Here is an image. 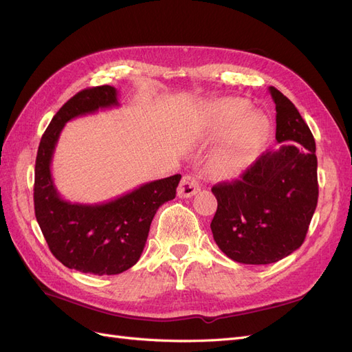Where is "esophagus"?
Segmentation results:
<instances>
[{"instance_id": "34e87169", "label": "esophagus", "mask_w": 352, "mask_h": 352, "mask_svg": "<svg viewBox=\"0 0 352 352\" xmlns=\"http://www.w3.org/2000/svg\"><path fill=\"white\" fill-rule=\"evenodd\" d=\"M199 182L197 180L195 176L192 175H185L180 180V185L177 188V195L179 198H189L195 195L197 192H199Z\"/></svg>"}]
</instances>
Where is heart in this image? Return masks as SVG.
Returning a JSON list of instances; mask_svg holds the SVG:
<instances>
[{
	"instance_id": "1",
	"label": "heart",
	"mask_w": 352,
	"mask_h": 352,
	"mask_svg": "<svg viewBox=\"0 0 352 352\" xmlns=\"http://www.w3.org/2000/svg\"><path fill=\"white\" fill-rule=\"evenodd\" d=\"M248 109V102L243 100H223L211 110L216 126L232 122L216 151V163L226 175L245 172L257 160L269 136V120Z\"/></svg>"
}]
</instances>
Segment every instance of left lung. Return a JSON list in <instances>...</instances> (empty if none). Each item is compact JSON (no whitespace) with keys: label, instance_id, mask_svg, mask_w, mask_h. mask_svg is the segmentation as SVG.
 I'll list each match as a JSON object with an SVG mask.
<instances>
[{"label":"left lung","instance_id":"left-lung-1","mask_svg":"<svg viewBox=\"0 0 352 352\" xmlns=\"http://www.w3.org/2000/svg\"><path fill=\"white\" fill-rule=\"evenodd\" d=\"M278 150L264 153L241 179L211 188L217 211L211 232L219 248L242 264H270L302 245L317 207V157L310 127L274 87Z\"/></svg>","mask_w":352,"mask_h":352}]
</instances>
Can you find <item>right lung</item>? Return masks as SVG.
Here are the masks:
<instances>
[{"instance_id":"obj_1","label":"right lung","mask_w":352,"mask_h":352,"mask_svg":"<svg viewBox=\"0 0 352 352\" xmlns=\"http://www.w3.org/2000/svg\"><path fill=\"white\" fill-rule=\"evenodd\" d=\"M116 105L117 91L110 85L78 92L52 117L35 163V216L52 255L69 269L98 276L119 274L138 263L158 207L176 197L182 177L154 180L101 204H79L60 197L51 160L63 127L74 117Z\"/></svg>"}]
</instances>
